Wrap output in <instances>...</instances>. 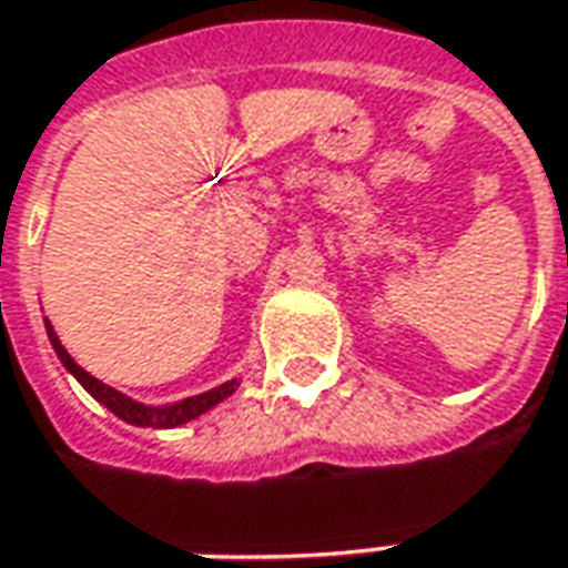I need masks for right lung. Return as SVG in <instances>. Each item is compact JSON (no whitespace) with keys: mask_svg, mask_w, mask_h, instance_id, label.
<instances>
[{"mask_svg":"<svg viewBox=\"0 0 568 568\" xmlns=\"http://www.w3.org/2000/svg\"><path fill=\"white\" fill-rule=\"evenodd\" d=\"M45 334H49L52 349L59 353V359H62L64 368H68V372H71V375H74V378L105 406V409H112V413H115L118 418H124L128 425H140V428H178V425H184L190 418L209 413L212 406H219L222 399H227L237 390V382H224L219 384V387H212V390H205V394L178 399V403H169V406H143V403H136V399L124 397L115 387H109V384H102L99 378H93L90 372H83V368L68 356V349H64L62 341H59L55 328L49 325V318H45Z\"/></svg>","mask_w":568,"mask_h":568,"instance_id":"right-lung-1","label":"right lung"}]
</instances>
